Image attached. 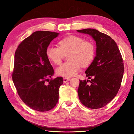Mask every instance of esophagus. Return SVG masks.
Masks as SVG:
<instances>
[{"label":"esophagus","mask_w":134,"mask_h":134,"mask_svg":"<svg viewBox=\"0 0 134 134\" xmlns=\"http://www.w3.org/2000/svg\"><path fill=\"white\" fill-rule=\"evenodd\" d=\"M70 79H71L69 78V77H65V78H63V82H65V83H66V82L69 81V80Z\"/></svg>","instance_id":"1"}]
</instances>
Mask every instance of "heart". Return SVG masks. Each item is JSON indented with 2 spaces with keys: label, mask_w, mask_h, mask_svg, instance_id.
<instances>
[{
  "label": "heart",
  "mask_w": 134,
  "mask_h": 134,
  "mask_svg": "<svg viewBox=\"0 0 134 134\" xmlns=\"http://www.w3.org/2000/svg\"><path fill=\"white\" fill-rule=\"evenodd\" d=\"M58 47L48 46L46 54L48 59L55 65H59L65 54H68V62L62 64L56 69L58 76L69 77L74 76L80 66L87 67L92 63L96 54V47L93 42L84 40L76 35H69L62 38Z\"/></svg>",
  "instance_id": "1"
}]
</instances>
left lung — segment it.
I'll use <instances>...</instances> for the list:
<instances>
[{
	"mask_svg": "<svg viewBox=\"0 0 134 134\" xmlns=\"http://www.w3.org/2000/svg\"><path fill=\"white\" fill-rule=\"evenodd\" d=\"M77 32L91 35L97 47L96 55L85 71L86 76L91 80H80L79 98L89 109H100L109 104L120 90L124 71L123 60L110 36L93 29Z\"/></svg>",
	"mask_w": 134,
	"mask_h": 134,
	"instance_id": "1",
	"label": "left lung"
}]
</instances>
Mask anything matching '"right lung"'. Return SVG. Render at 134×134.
<instances>
[{"label":"right lung","instance_id":"add662e5","mask_svg":"<svg viewBox=\"0 0 134 134\" xmlns=\"http://www.w3.org/2000/svg\"><path fill=\"white\" fill-rule=\"evenodd\" d=\"M58 33L36 31L23 40L14 54L12 79L22 100L38 111L52 109L57 104L62 77L49 79L54 69L46 50Z\"/></svg>","mask_w":134,"mask_h":134}]
</instances>
